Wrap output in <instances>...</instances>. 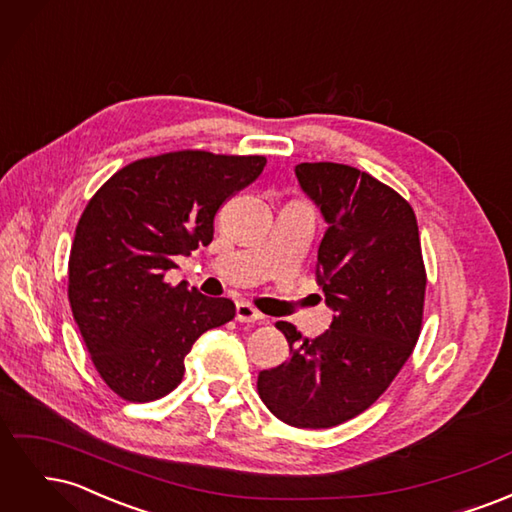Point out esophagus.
<instances>
[{
	"mask_svg": "<svg viewBox=\"0 0 512 512\" xmlns=\"http://www.w3.org/2000/svg\"><path fill=\"white\" fill-rule=\"evenodd\" d=\"M262 318H265V316H262L254 305L245 303V301L237 303V320H239V322H258V320H262Z\"/></svg>",
	"mask_w": 512,
	"mask_h": 512,
	"instance_id": "1",
	"label": "esophagus"
}]
</instances>
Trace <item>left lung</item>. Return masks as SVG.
Instances as JSON below:
<instances>
[{"instance_id": "8db88e82", "label": "left lung", "mask_w": 512, "mask_h": 512, "mask_svg": "<svg viewBox=\"0 0 512 512\" xmlns=\"http://www.w3.org/2000/svg\"><path fill=\"white\" fill-rule=\"evenodd\" d=\"M294 173L329 224L316 277L333 322L316 339L277 322L290 359L260 371L258 395L286 425L327 429L365 412L410 359L427 275L416 215L393 188L335 162Z\"/></svg>"}]
</instances>
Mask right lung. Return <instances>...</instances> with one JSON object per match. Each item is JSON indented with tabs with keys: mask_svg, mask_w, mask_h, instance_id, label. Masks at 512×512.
Masks as SVG:
<instances>
[{
	"mask_svg": "<svg viewBox=\"0 0 512 512\" xmlns=\"http://www.w3.org/2000/svg\"><path fill=\"white\" fill-rule=\"evenodd\" d=\"M262 156L183 149L136 160L89 200L70 250L74 322L108 389L134 404L160 399L183 380L196 339L235 318L230 299H211L164 275L175 256L213 241L226 200L265 168Z\"/></svg>",
	"mask_w": 512,
	"mask_h": 512,
	"instance_id": "right-lung-1",
	"label": "right lung"
}]
</instances>
